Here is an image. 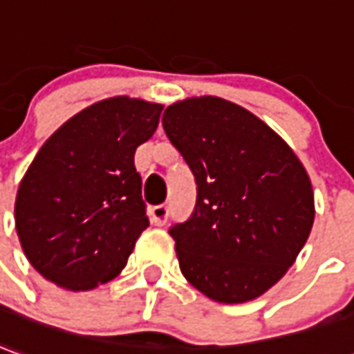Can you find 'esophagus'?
<instances>
[{"mask_svg": "<svg viewBox=\"0 0 354 354\" xmlns=\"http://www.w3.org/2000/svg\"><path fill=\"white\" fill-rule=\"evenodd\" d=\"M150 218H152L153 225H163L169 218V208L165 204H158L150 209Z\"/></svg>", "mask_w": 354, "mask_h": 354, "instance_id": "obj_1", "label": "esophagus"}]
</instances>
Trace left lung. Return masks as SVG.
Returning <instances> with one entry per match:
<instances>
[{
    "instance_id": "obj_1",
    "label": "left lung",
    "mask_w": 354,
    "mask_h": 354,
    "mask_svg": "<svg viewBox=\"0 0 354 354\" xmlns=\"http://www.w3.org/2000/svg\"><path fill=\"white\" fill-rule=\"evenodd\" d=\"M162 123L196 181L191 218L169 227L183 275L212 301H252L310 235L314 192L303 163L264 121L221 98L177 102Z\"/></svg>"
}]
</instances>
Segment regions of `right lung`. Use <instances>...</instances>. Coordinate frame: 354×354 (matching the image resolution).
<instances>
[{
  "label": "right lung",
  "mask_w": 354,
  "mask_h": 354,
  "mask_svg": "<svg viewBox=\"0 0 354 354\" xmlns=\"http://www.w3.org/2000/svg\"><path fill=\"white\" fill-rule=\"evenodd\" d=\"M163 106L127 96L92 104L44 142L24 173L15 225L28 262L51 283L86 291L125 268L150 221L135 152Z\"/></svg>",
  "instance_id": "right-lung-1"
}]
</instances>
